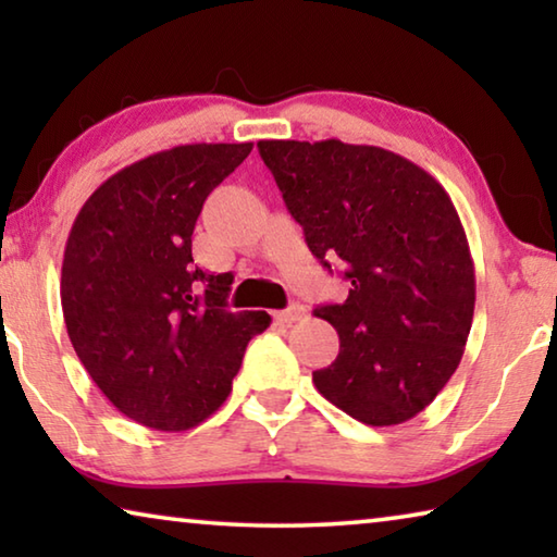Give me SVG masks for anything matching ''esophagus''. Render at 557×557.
I'll return each mask as SVG.
<instances>
[{
  "label": "esophagus",
  "mask_w": 557,
  "mask_h": 557,
  "mask_svg": "<svg viewBox=\"0 0 557 557\" xmlns=\"http://www.w3.org/2000/svg\"><path fill=\"white\" fill-rule=\"evenodd\" d=\"M307 314V309L301 307V305H289L287 309H282V312H277L275 314V319L280 324H295V322H299L301 317Z\"/></svg>",
  "instance_id": "esophagus-1"
}]
</instances>
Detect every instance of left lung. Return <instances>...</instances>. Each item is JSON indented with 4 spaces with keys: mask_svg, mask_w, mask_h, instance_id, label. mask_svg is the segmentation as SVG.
Instances as JSON below:
<instances>
[{
    "mask_svg": "<svg viewBox=\"0 0 557 557\" xmlns=\"http://www.w3.org/2000/svg\"><path fill=\"white\" fill-rule=\"evenodd\" d=\"M312 256L351 282L344 305L317 307L338 334L317 391L363 425H400L457 371L474 319L467 233L435 176L388 149L342 139H260Z\"/></svg>",
    "mask_w": 557,
    "mask_h": 557,
    "instance_id": "1",
    "label": "left lung"
}]
</instances>
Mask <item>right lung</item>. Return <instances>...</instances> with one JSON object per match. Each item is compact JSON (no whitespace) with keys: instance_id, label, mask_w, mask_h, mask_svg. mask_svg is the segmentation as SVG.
Here are the masks:
<instances>
[{"instance_id":"1","label":"right lung","mask_w":557,"mask_h":557,"mask_svg":"<svg viewBox=\"0 0 557 557\" xmlns=\"http://www.w3.org/2000/svg\"><path fill=\"white\" fill-rule=\"evenodd\" d=\"M252 143L182 145L120 169L83 203L65 243L61 307L102 395L139 425L182 432L228 398L268 312H228L233 275L194 262L206 196Z\"/></svg>"}]
</instances>
